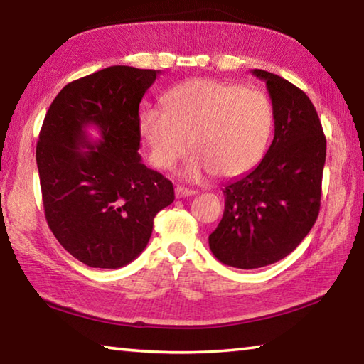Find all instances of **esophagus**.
<instances>
[{
  "mask_svg": "<svg viewBox=\"0 0 364 364\" xmlns=\"http://www.w3.org/2000/svg\"><path fill=\"white\" fill-rule=\"evenodd\" d=\"M196 191L194 189H189V188H184V186H176L175 188V196L178 199H183V197H189V196H194Z\"/></svg>",
  "mask_w": 364,
  "mask_h": 364,
  "instance_id": "esophagus-1",
  "label": "esophagus"
}]
</instances>
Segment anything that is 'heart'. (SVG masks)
Wrapping results in <instances>:
<instances>
[{"mask_svg": "<svg viewBox=\"0 0 364 364\" xmlns=\"http://www.w3.org/2000/svg\"><path fill=\"white\" fill-rule=\"evenodd\" d=\"M164 108L140 114V134L149 161L157 168L173 167L189 151L194 153L181 176L196 181L211 171L239 176L266 153L274 127L269 97L256 87L216 79H191L167 92Z\"/></svg>", "mask_w": 364, "mask_h": 364, "instance_id": "obj_1", "label": "heart"}]
</instances>
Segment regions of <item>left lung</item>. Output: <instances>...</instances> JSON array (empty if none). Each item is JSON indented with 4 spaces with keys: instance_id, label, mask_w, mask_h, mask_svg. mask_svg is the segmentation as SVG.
Wrapping results in <instances>:
<instances>
[{
    "instance_id": "8db88e82",
    "label": "left lung",
    "mask_w": 364,
    "mask_h": 364,
    "mask_svg": "<svg viewBox=\"0 0 364 364\" xmlns=\"http://www.w3.org/2000/svg\"><path fill=\"white\" fill-rule=\"evenodd\" d=\"M266 82L274 109V140L250 173L224 188V213L208 235L218 261L257 269L283 259L316 221L326 138L310 98L287 79L251 71Z\"/></svg>"
}]
</instances>
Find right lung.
I'll return each mask as SVG.
<instances>
[{
  "label": "right lung",
  "instance_id": "obj_1",
  "mask_svg": "<svg viewBox=\"0 0 364 364\" xmlns=\"http://www.w3.org/2000/svg\"><path fill=\"white\" fill-rule=\"evenodd\" d=\"M161 71L116 65L65 85L36 146L46 220L68 253L89 267L136 259L173 184L141 162L140 102ZM100 137L92 141L87 129Z\"/></svg>",
  "mask_w": 364,
  "mask_h": 364
}]
</instances>
